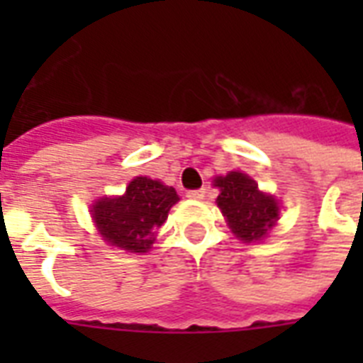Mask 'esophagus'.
<instances>
[{"instance_id":"1","label":"esophagus","mask_w":363,"mask_h":363,"mask_svg":"<svg viewBox=\"0 0 363 363\" xmlns=\"http://www.w3.org/2000/svg\"><path fill=\"white\" fill-rule=\"evenodd\" d=\"M205 188H199V190H190V192L186 194L188 198L190 199H203L205 198Z\"/></svg>"}]
</instances>
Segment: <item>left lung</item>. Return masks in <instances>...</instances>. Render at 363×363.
<instances>
[{"label": "left lung", "mask_w": 363, "mask_h": 363, "mask_svg": "<svg viewBox=\"0 0 363 363\" xmlns=\"http://www.w3.org/2000/svg\"><path fill=\"white\" fill-rule=\"evenodd\" d=\"M215 186L220 188L216 203L239 239L258 241L275 226L279 203L259 192L258 184L248 175L232 171L226 177H216Z\"/></svg>", "instance_id": "1"}]
</instances>
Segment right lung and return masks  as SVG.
Returning a JSON list of instances; mask_svg holds the SVG:
<instances>
[{
    "label": "right lung",
    "mask_w": 363,
    "mask_h": 363,
    "mask_svg": "<svg viewBox=\"0 0 363 363\" xmlns=\"http://www.w3.org/2000/svg\"><path fill=\"white\" fill-rule=\"evenodd\" d=\"M179 201L175 188L137 177L121 198H104L94 205V222L105 241L130 252H147L154 232Z\"/></svg>",
    "instance_id": "add662e5"
}]
</instances>
